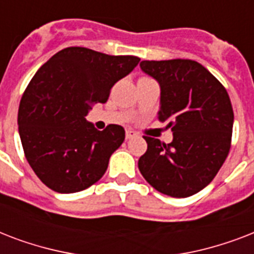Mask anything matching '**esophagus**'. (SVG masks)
Returning a JSON list of instances; mask_svg holds the SVG:
<instances>
[{"label": "esophagus", "instance_id": "1", "mask_svg": "<svg viewBox=\"0 0 254 254\" xmlns=\"http://www.w3.org/2000/svg\"><path fill=\"white\" fill-rule=\"evenodd\" d=\"M135 133L133 130H130V129H127V134H125V137H127V139H130V138H134L135 137Z\"/></svg>", "mask_w": 254, "mask_h": 254}]
</instances>
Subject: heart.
Instances as JSON below:
<instances>
[{"label": "heart", "instance_id": "b5f03b06", "mask_svg": "<svg viewBox=\"0 0 254 254\" xmlns=\"http://www.w3.org/2000/svg\"><path fill=\"white\" fill-rule=\"evenodd\" d=\"M142 79H146V77H142Z\"/></svg>", "mask_w": 254, "mask_h": 254}]
</instances>
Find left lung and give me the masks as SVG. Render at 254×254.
<instances>
[{
  "mask_svg": "<svg viewBox=\"0 0 254 254\" xmlns=\"http://www.w3.org/2000/svg\"><path fill=\"white\" fill-rule=\"evenodd\" d=\"M141 69L161 87L158 120L173 141L147 137L138 169L157 191L187 197L208 186L231 149L233 109L228 92L200 63L190 59L143 61Z\"/></svg>",
  "mask_w": 254,
  "mask_h": 254,
  "instance_id": "obj_1",
  "label": "left lung"
}]
</instances>
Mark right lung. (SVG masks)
Returning a JSON list of instances; mask_svg holds the SVG:
<instances>
[{
    "mask_svg": "<svg viewBox=\"0 0 254 254\" xmlns=\"http://www.w3.org/2000/svg\"><path fill=\"white\" fill-rule=\"evenodd\" d=\"M138 63L131 55L67 47L34 75L19 103L18 129L27 162L49 189L77 192L105 174L125 130L115 124L97 130L85 116Z\"/></svg>",
    "mask_w": 254,
    "mask_h": 254,
    "instance_id": "1",
    "label": "right lung"
}]
</instances>
